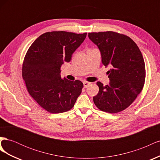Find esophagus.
Masks as SVG:
<instances>
[{
    "mask_svg": "<svg viewBox=\"0 0 160 160\" xmlns=\"http://www.w3.org/2000/svg\"><path fill=\"white\" fill-rule=\"evenodd\" d=\"M91 84V83H89V82H88V81H83V86L85 88H87L88 87H89V85Z\"/></svg>",
    "mask_w": 160,
    "mask_h": 160,
    "instance_id": "esophagus-1",
    "label": "esophagus"
}]
</instances>
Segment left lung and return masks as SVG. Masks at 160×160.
I'll list each match as a JSON object with an SVG mask.
<instances>
[{"instance_id":"left-lung-1","label":"left lung","mask_w":160,"mask_h":160,"mask_svg":"<svg viewBox=\"0 0 160 160\" xmlns=\"http://www.w3.org/2000/svg\"><path fill=\"white\" fill-rule=\"evenodd\" d=\"M90 40L101 51V61L112 69L108 71L110 82L105 86L98 81L99 90L93 97L99 109L116 113L128 108L143 89L146 66L139 47L132 38L113 31L89 32Z\"/></svg>"}]
</instances>
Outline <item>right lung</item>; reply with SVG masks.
Segmentation results:
<instances>
[{"label":"right lung","mask_w":160,"mask_h":160,"mask_svg":"<svg viewBox=\"0 0 160 160\" xmlns=\"http://www.w3.org/2000/svg\"><path fill=\"white\" fill-rule=\"evenodd\" d=\"M87 32L52 31L42 34L28 49L22 76L28 93L42 108L51 113L73 108L83 84L61 77V67L85 40Z\"/></svg>","instance_id":"add662e5"}]
</instances>
